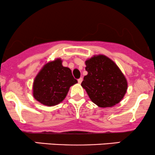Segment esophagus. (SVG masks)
<instances>
[{
  "mask_svg": "<svg viewBox=\"0 0 155 155\" xmlns=\"http://www.w3.org/2000/svg\"><path fill=\"white\" fill-rule=\"evenodd\" d=\"M82 78H80V79H78V82H79V84H81V82H82Z\"/></svg>",
  "mask_w": 155,
  "mask_h": 155,
  "instance_id": "esophagus-1",
  "label": "esophagus"
}]
</instances>
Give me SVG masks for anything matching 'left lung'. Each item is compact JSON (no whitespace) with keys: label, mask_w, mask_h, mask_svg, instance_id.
<instances>
[{"label":"left lung","mask_w":155,"mask_h":155,"mask_svg":"<svg viewBox=\"0 0 155 155\" xmlns=\"http://www.w3.org/2000/svg\"><path fill=\"white\" fill-rule=\"evenodd\" d=\"M87 75L81 87L94 104L101 108L119 104L127 90V81L117 64L103 54L95 55L85 61Z\"/></svg>","instance_id":"obj_1"}]
</instances>
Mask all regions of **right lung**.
<instances>
[{
    "instance_id": "add662e5",
    "label": "right lung",
    "mask_w": 155,
    "mask_h": 155,
    "mask_svg": "<svg viewBox=\"0 0 155 155\" xmlns=\"http://www.w3.org/2000/svg\"><path fill=\"white\" fill-rule=\"evenodd\" d=\"M60 58L44 65L35 76L33 84L34 98L41 104L53 106L66 97L69 88L78 82L71 70L62 65Z\"/></svg>"
}]
</instances>
